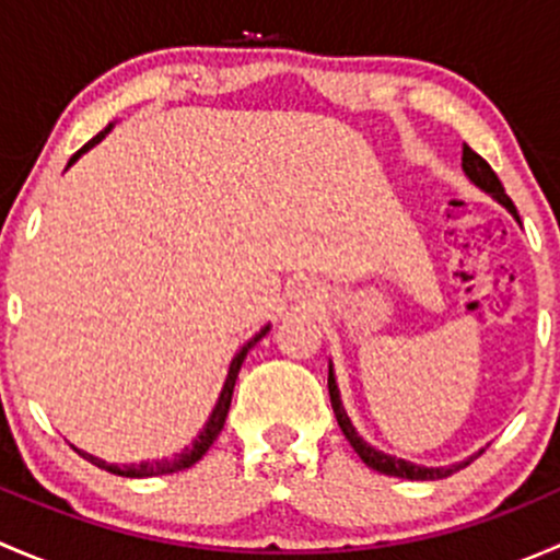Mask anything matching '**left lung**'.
<instances>
[{
    "label": "left lung",
    "instance_id": "1",
    "mask_svg": "<svg viewBox=\"0 0 560 560\" xmlns=\"http://www.w3.org/2000/svg\"><path fill=\"white\" fill-rule=\"evenodd\" d=\"M463 171H466L468 178H471L474 184L479 186V189L490 191V195H493L495 200L501 202V206L510 208L512 217H515L517 222H521V217H517L515 202H512L510 195H506V191H504V186H501L499 175L493 173V167H490L488 162H485L482 156L477 154V151L468 149V145H463ZM327 389H330V404H332V411H336L338 428H341V433H343V436H347V442L352 444L354 453L360 455V460H363L365 466L376 468V471L389 474V477H404V479H444V477H450V474L460 471L463 466H468V463L474 460V457H468V460L455 463V466L428 468V466H417V463H409V460H400V457L380 453V450H374V447H371V444H365L363 439L358 436V431H354V428H352V422H349L347 411H343V406H341V398H338V387H336V380H332V369H330V374H327Z\"/></svg>",
    "mask_w": 560,
    "mask_h": 560
}]
</instances>
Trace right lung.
Masks as SVG:
<instances>
[{
	"mask_svg": "<svg viewBox=\"0 0 560 560\" xmlns=\"http://www.w3.org/2000/svg\"><path fill=\"white\" fill-rule=\"evenodd\" d=\"M110 127H113V124H107V127L103 129V132L97 135V138H92V140H89L86 145H83L81 151H75V154H72V160H70V165H72V162L78 160V156L83 154V151L92 149L94 143H100V140H103L105 135L110 132ZM265 332H268V327H265V330L259 332V336H254L252 341H248L246 347L241 349L238 354H235V360H233V363H230L228 382H224V389H222V395H219V404H217V409H213L211 420L206 422V428H202L200 436L195 439V444H191L189 450H184V453H180V455H175L173 460H151V463H138V466H135V463H132V466H110V463L100 460V457L81 453V450H78V453H81L83 457H86V460H92L94 466L105 468V471H110V474H118V477H160V474H173V471H180V468L195 466V463L200 460V457L208 453V447H211V444L217 442L219 433H222L224 420H228V411H230V400H233V387H235V380H238V371H241V365H244L246 352H248V349L254 347V343L259 341V338L265 336Z\"/></svg>",
	"mask_w": 560,
	"mask_h": 560,
	"instance_id": "right-lung-1",
	"label": "right lung"
}]
</instances>
